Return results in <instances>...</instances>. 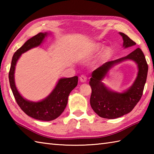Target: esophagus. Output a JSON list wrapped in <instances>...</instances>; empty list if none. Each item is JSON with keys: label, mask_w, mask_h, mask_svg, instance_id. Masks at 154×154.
Instances as JSON below:
<instances>
[{"label": "esophagus", "mask_w": 154, "mask_h": 154, "mask_svg": "<svg viewBox=\"0 0 154 154\" xmlns=\"http://www.w3.org/2000/svg\"><path fill=\"white\" fill-rule=\"evenodd\" d=\"M87 79V77L85 76V75H81V76L80 77V81H81V82H82V83L86 82Z\"/></svg>", "instance_id": "esophagus-1"}]
</instances>
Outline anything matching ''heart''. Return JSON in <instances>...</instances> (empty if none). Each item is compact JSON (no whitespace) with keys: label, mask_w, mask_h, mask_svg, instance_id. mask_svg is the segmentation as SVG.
Masks as SVG:
<instances>
[{"label":"heart","mask_w":154,"mask_h":154,"mask_svg":"<svg viewBox=\"0 0 154 154\" xmlns=\"http://www.w3.org/2000/svg\"><path fill=\"white\" fill-rule=\"evenodd\" d=\"M102 48V45H101V44H94V45H93L92 48H91V50L90 51V53L91 54H93V53H95V52H97L98 51H99L100 49ZM108 53H109V50H105L103 52V55H106L108 54Z\"/></svg>","instance_id":"b5f03b06"}]
</instances>
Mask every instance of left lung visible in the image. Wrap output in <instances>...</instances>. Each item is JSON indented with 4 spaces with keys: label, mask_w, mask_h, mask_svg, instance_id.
I'll return each mask as SVG.
<instances>
[{
    "label": "left lung",
    "mask_w": 154,
    "mask_h": 154,
    "mask_svg": "<svg viewBox=\"0 0 154 154\" xmlns=\"http://www.w3.org/2000/svg\"><path fill=\"white\" fill-rule=\"evenodd\" d=\"M123 39L124 48L136 45L127 35L119 32ZM125 60H132L138 65L139 72L133 85L123 93L114 92L107 88L102 82L109 69ZM148 65L144 54L140 48H137L125 57L106 62L93 71L89 85L92 89L90 104L94 112L99 116L114 119L129 113L141 99L148 75Z\"/></svg>",
    "instance_id": "1"
}]
</instances>
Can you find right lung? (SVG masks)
Wrapping results in <instances>:
<instances>
[{
  "label": "right lung",
  "mask_w": 154,
  "mask_h": 154,
  "mask_svg": "<svg viewBox=\"0 0 154 154\" xmlns=\"http://www.w3.org/2000/svg\"><path fill=\"white\" fill-rule=\"evenodd\" d=\"M48 33H40L34 35L25 42L13 55L8 74L10 85L16 103L28 116L43 121L53 120L60 116L67 106L68 97L71 91L77 85L78 77L61 78L49 95L41 101L32 102L23 98L19 93L14 82V71L17 61L22 54L40 45Z\"/></svg>",
  "instance_id": "obj_1"
}]
</instances>
